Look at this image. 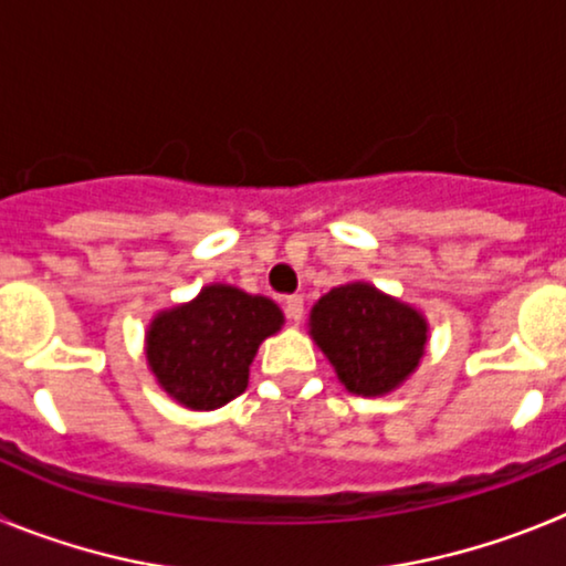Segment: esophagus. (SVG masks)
I'll list each match as a JSON object with an SVG mask.
<instances>
[{
	"mask_svg": "<svg viewBox=\"0 0 566 566\" xmlns=\"http://www.w3.org/2000/svg\"><path fill=\"white\" fill-rule=\"evenodd\" d=\"M283 312H286V317L292 319V323H300V319H303V297H300V294H289V297L283 300Z\"/></svg>",
	"mask_w": 566,
	"mask_h": 566,
	"instance_id": "esophagus-1",
	"label": "esophagus"
}]
</instances>
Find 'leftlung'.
Masks as SVG:
<instances>
[{"label":"left lung","instance_id":"left-lung-1","mask_svg":"<svg viewBox=\"0 0 566 566\" xmlns=\"http://www.w3.org/2000/svg\"><path fill=\"white\" fill-rule=\"evenodd\" d=\"M314 343L352 394L382 397L417 371L428 343V319L371 283H345L314 303Z\"/></svg>","mask_w":566,"mask_h":566}]
</instances>
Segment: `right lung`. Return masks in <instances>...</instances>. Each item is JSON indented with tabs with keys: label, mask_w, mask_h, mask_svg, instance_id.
I'll list each match as a JSON object with an SVG mask.
<instances>
[{
	"label": "right lung",
	"mask_w": 566,
	"mask_h": 566,
	"mask_svg": "<svg viewBox=\"0 0 566 566\" xmlns=\"http://www.w3.org/2000/svg\"><path fill=\"white\" fill-rule=\"evenodd\" d=\"M280 326L277 303L212 283L184 306L155 314L147 328L149 371L184 408L214 411L247 391L260 343Z\"/></svg>",
	"instance_id": "add662e5"
}]
</instances>
